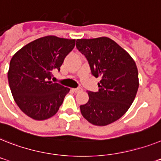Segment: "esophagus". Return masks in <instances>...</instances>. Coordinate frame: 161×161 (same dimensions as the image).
<instances>
[{"label":"esophagus","mask_w":161,"mask_h":161,"mask_svg":"<svg viewBox=\"0 0 161 161\" xmlns=\"http://www.w3.org/2000/svg\"><path fill=\"white\" fill-rule=\"evenodd\" d=\"M72 90L74 92L77 93V92H79L82 91V88H81V87H78V88H73Z\"/></svg>","instance_id":"34e87169"}]
</instances>
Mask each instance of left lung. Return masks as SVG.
Wrapping results in <instances>:
<instances>
[{"label": "left lung", "mask_w": 161, "mask_h": 161, "mask_svg": "<svg viewBox=\"0 0 161 161\" xmlns=\"http://www.w3.org/2000/svg\"><path fill=\"white\" fill-rule=\"evenodd\" d=\"M76 47L87 58L92 74L101 78L99 91L88 92L89 100L80 106L81 113L94 125L111 124L121 118L134 101L139 86L136 63L109 37L78 39Z\"/></svg>", "instance_id": "1"}]
</instances>
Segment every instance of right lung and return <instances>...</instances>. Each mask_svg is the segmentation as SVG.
<instances>
[{"instance_id":"1","label":"right lung","mask_w":161,"mask_h":161,"mask_svg":"<svg viewBox=\"0 0 161 161\" xmlns=\"http://www.w3.org/2000/svg\"><path fill=\"white\" fill-rule=\"evenodd\" d=\"M75 39L46 36L22 47L13 55L8 71L12 96L19 109L35 120L57 113L69 88L52 83V71H60Z\"/></svg>"}]
</instances>
